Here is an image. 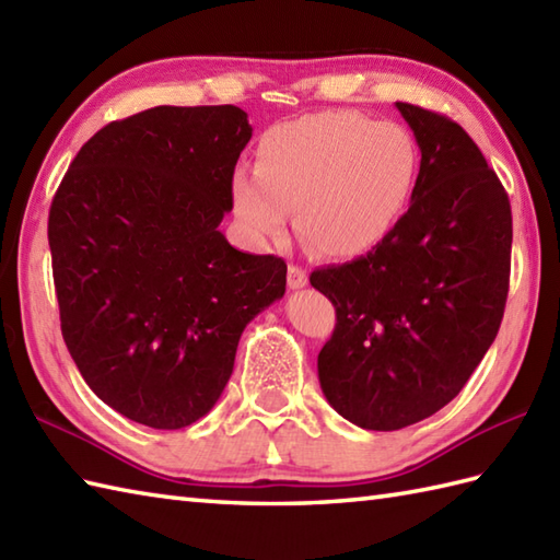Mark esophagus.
<instances>
[{
    "label": "esophagus",
    "mask_w": 560,
    "mask_h": 560,
    "mask_svg": "<svg viewBox=\"0 0 560 560\" xmlns=\"http://www.w3.org/2000/svg\"><path fill=\"white\" fill-rule=\"evenodd\" d=\"M289 287L291 289H305L307 287V273L301 267H295V265L289 267Z\"/></svg>",
    "instance_id": "esophagus-1"
}]
</instances>
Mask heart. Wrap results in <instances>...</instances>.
Returning a JSON list of instances; mask_svg holds the SVG:
<instances>
[{"label":"heart","instance_id":"heart-1","mask_svg":"<svg viewBox=\"0 0 560 560\" xmlns=\"http://www.w3.org/2000/svg\"><path fill=\"white\" fill-rule=\"evenodd\" d=\"M419 147L395 122L327 110L273 125L261 135L255 171L231 175L233 217L249 243L287 229L323 257H359L395 229L407 209Z\"/></svg>","mask_w":560,"mask_h":560}]
</instances>
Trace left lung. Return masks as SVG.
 Wrapping results in <instances>:
<instances>
[{
  "instance_id": "obj_1",
  "label": "left lung",
  "mask_w": 560,
  "mask_h": 560,
  "mask_svg": "<svg viewBox=\"0 0 560 560\" xmlns=\"http://www.w3.org/2000/svg\"><path fill=\"white\" fill-rule=\"evenodd\" d=\"M395 105L421 149L411 207L365 257L311 273L337 307L319 387L365 431H399L459 395L501 327L513 247L508 195L471 137Z\"/></svg>"
}]
</instances>
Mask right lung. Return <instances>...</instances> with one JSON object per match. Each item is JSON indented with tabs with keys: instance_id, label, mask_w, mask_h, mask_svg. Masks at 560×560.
<instances>
[{
	"instance_id": "1",
	"label": "right lung",
	"mask_w": 560,
	"mask_h": 560,
	"mask_svg": "<svg viewBox=\"0 0 560 560\" xmlns=\"http://www.w3.org/2000/svg\"><path fill=\"white\" fill-rule=\"evenodd\" d=\"M249 137L235 105H159L93 135L52 199L65 343L129 421L175 431L209 413L243 329L287 293V261L219 231Z\"/></svg>"
}]
</instances>
